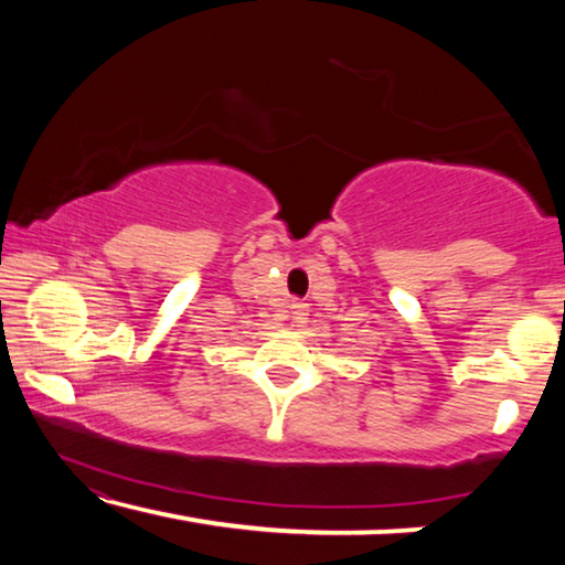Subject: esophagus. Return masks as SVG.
<instances>
[{
    "mask_svg": "<svg viewBox=\"0 0 565 565\" xmlns=\"http://www.w3.org/2000/svg\"><path fill=\"white\" fill-rule=\"evenodd\" d=\"M289 309H291L294 327H301V323H306V317H309V306L301 303V301H294Z\"/></svg>",
    "mask_w": 565,
    "mask_h": 565,
    "instance_id": "esophagus-1",
    "label": "esophagus"
}]
</instances>
